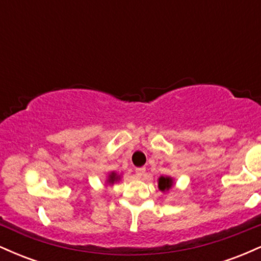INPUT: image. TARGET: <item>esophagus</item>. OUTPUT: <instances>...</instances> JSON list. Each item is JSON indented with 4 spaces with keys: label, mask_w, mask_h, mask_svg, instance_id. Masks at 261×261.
I'll use <instances>...</instances> for the list:
<instances>
[{
    "label": "esophagus",
    "mask_w": 261,
    "mask_h": 261,
    "mask_svg": "<svg viewBox=\"0 0 261 261\" xmlns=\"http://www.w3.org/2000/svg\"><path fill=\"white\" fill-rule=\"evenodd\" d=\"M145 168H136L135 169V178L136 179H141L142 178V175L145 174Z\"/></svg>",
    "instance_id": "esophagus-1"
}]
</instances>
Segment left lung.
Here are the masks:
<instances>
[{
	"mask_svg": "<svg viewBox=\"0 0 261 261\" xmlns=\"http://www.w3.org/2000/svg\"><path fill=\"white\" fill-rule=\"evenodd\" d=\"M173 187H174V179H173L172 176L162 175L158 178V189H160L162 193L169 191Z\"/></svg>",
	"mask_w": 261,
	"mask_h": 261,
	"instance_id": "1",
	"label": "left lung"
}]
</instances>
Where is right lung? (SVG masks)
<instances>
[{"label": "right lung", "instance_id": "obj_1", "mask_svg": "<svg viewBox=\"0 0 261 261\" xmlns=\"http://www.w3.org/2000/svg\"><path fill=\"white\" fill-rule=\"evenodd\" d=\"M119 180H120V175H119L116 172H112L109 175H108L107 184L108 185H114L116 181H119Z\"/></svg>", "mask_w": 261, "mask_h": 261}]
</instances>
